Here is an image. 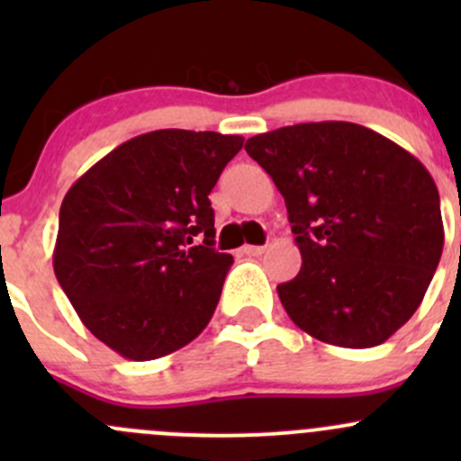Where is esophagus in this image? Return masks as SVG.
Wrapping results in <instances>:
<instances>
[{"mask_svg":"<svg viewBox=\"0 0 461 461\" xmlns=\"http://www.w3.org/2000/svg\"><path fill=\"white\" fill-rule=\"evenodd\" d=\"M263 252H265L263 245H243L245 257H260Z\"/></svg>","mask_w":461,"mask_h":461,"instance_id":"obj_1","label":"esophagus"}]
</instances>
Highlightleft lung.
Wrapping results in <instances>:
<instances>
[{"label":"left lung","instance_id":"8db88e82","mask_svg":"<svg viewBox=\"0 0 461 461\" xmlns=\"http://www.w3.org/2000/svg\"><path fill=\"white\" fill-rule=\"evenodd\" d=\"M245 151L285 198L299 276L276 287L319 341L373 348L415 314L444 249L439 192L412 153L355 122L249 138Z\"/></svg>","mask_w":461,"mask_h":461}]
</instances>
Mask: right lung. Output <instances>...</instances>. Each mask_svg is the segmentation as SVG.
Here are the masks:
<instances>
[{"mask_svg": "<svg viewBox=\"0 0 461 461\" xmlns=\"http://www.w3.org/2000/svg\"><path fill=\"white\" fill-rule=\"evenodd\" d=\"M240 136L160 129L115 147L59 207L53 267L93 337L151 361L207 328L231 254L213 249L209 192ZM196 235L203 243L189 249Z\"/></svg>", "mask_w": 461, "mask_h": 461, "instance_id": "obj_1", "label": "right lung"}]
</instances>
